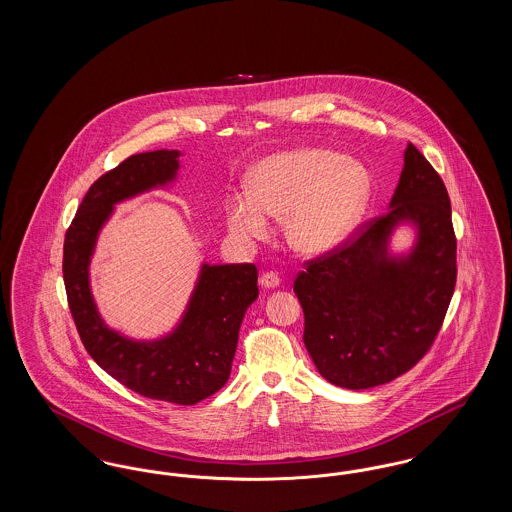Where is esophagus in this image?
<instances>
[{
    "label": "esophagus",
    "mask_w": 512,
    "mask_h": 512,
    "mask_svg": "<svg viewBox=\"0 0 512 512\" xmlns=\"http://www.w3.org/2000/svg\"><path fill=\"white\" fill-rule=\"evenodd\" d=\"M259 284L265 288V290H274L280 286V276L276 272H263L261 278H259Z\"/></svg>",
    "instance_id": "1"
}]
</instances>
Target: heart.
Segmentation results:
<instances>
[{
    "instance_id": "obj_1",
    "label": "heart",
    "mask_w": 512,
    "mask_h": 512,
    "mask_svg": "<svg viewBox=\"0 0 512 512\" xmlns=\"http://www.w3.org/2000/svg\"><path fill=\"white\" fill-rule=\"evenodd\" d=\"M370 174L340 153L303 147L272 155L249 174V192L226 201V220L242 240H261L270 219L284 220L286 240L303 255L330 251L365 211Z\"/></svg>"
}]
</instances>
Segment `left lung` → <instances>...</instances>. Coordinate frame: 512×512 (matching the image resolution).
Returning <instances> with one entry per match:
<instances>
[{
    "label": "left lung",
    "instance_id": "1",
    "mask_svg": "<svg viewBox=\"0 0 512 512\" xmlns=\"http://www.w3.org/2000/svg\"><path fill=\"white\" fill-rule=\"evenodd\" d=\"M399 223L414 224L417 242L395 258L389 240ZM305 267L293 282L303 341L330 384L382 386L428 353L455 292L457 238L445 184L413 144L390 211Z\"/></svg>",
    "mask_w": 512,
    "mask_h": 512
}]
</instances>
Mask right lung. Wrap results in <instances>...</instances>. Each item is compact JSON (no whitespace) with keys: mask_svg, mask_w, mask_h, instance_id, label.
Here are the masks:
<instances>
[{"mask_svg":"<svg viewBox=\"0 0 512 512\" xmlns=\"http://www.w3.org/2000/svg\"><path fill=\"white\" fill-rule=\"evenodd\" d=\"M178 157L176 149L138 153L99 176L65 234L63 278L80 340L107 374L149 399L195 405L230 376L240 324L259 295L255 265H203L184 317L171 334L153 341L111 330L90 290V261L101 226L117 203L172 182Z\"/></svg>","mask_w":512,"mask_h":512,"instance_id":"obj_1","label":"right lung"}]
</instances>
